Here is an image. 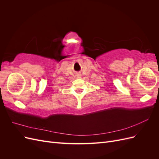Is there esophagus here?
<instances>
[{
	"mask_svg": "<svg viewBox=\"0 0 159 159\" xmlns=\"http://www.w3.org/2000/svg\"><path fill=\"white\" fill-rule=\"evenodd\" d=\"M80 77H81V75H80V74H78L76 75V78H80Z\"/></svg>",
	"mask_w": 159,
	"mask_h": 159,
	"instance_id": "34e87169",
	"label": "esophagus"
}]
</instances>
